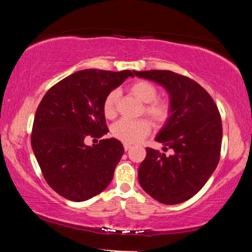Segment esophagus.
Masks as SVG:
<instances>
[{
	"mask_svg": "<svg viewBox=\"0 0 252 252\" xmlns=\"http://www.w3.org/2000/svg\"><path fill=\"white\" fill-rule=\"evenodd\" d=\"M130 148H131V146H130V144H128V143H124V150H129Z\"/></svg>",
	"mask_w": 252,
	"mask_h": 252,
	"instance_id": "1",
	"label": "esophagus"
}]
</instances>
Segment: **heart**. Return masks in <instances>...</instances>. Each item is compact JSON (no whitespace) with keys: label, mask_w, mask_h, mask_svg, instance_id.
Returning a JSON list of instances; mask_svg holds the SVG:
<instances>
[{"label":"heart","mask_w":252,"mask_h":252,"mask_svg":"<svg viewBox=\"0 0 252 252\" xmlns=\"http://www.w3.org/2000/svg\"><path fill=\"white\" fill-rule=\"evenodd\" d=\"M128 91L144 103L143 111L156 126H161L168 120L170 115V104L168 100L158 98V88L148 80H137L130 84ZM118 91L112 90L106 94L103 102V112L106 118H114L117 115ZM152 126L146 118L138 120H120L112 126L111 132L117 140L124 143H136L146 137L150 132Z\"/></svg>","instance_id":"b5f03b06"}]
</instances>
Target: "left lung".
I'll return each mask as SVG.
<instances>
[{
	"instance_id": "8db88e82",
	"label": "left lung",
	"mask_w": 252,
	"mask_h": 252,
	"mask_svg": "<svg viewBox=\"0 0 252 252\" xmlns=\"http://www.w3.org/2000/svg\"><path fill=\"white\" fill-rule=\"evenodd\" d=\"M162 85L170 97V115L156 141L172 155L147 148L138 168L141 187L166 205L184 202L200 190L220 158L221 118L209 92L172 71H134Z\"/></svg>"
}]
</instances>
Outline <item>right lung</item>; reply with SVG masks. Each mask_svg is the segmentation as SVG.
I'll return each mask as SVG.
<instances>
[{
    "mask_svg": "<svg viewBox=\"0 0 252 252\" xmlns=\"http://www.w3.org/2000/svg\"><path fill=\"white\" fill-rule=\"evenodd\" d=\"M128 77L134 72L78 71L52 86L37 106L32 148L46 182L63 198L88 200L114 178L123 144L105 138L90 147L84 141L108 134L103 102Z\"/></svg>",
    "mask_w": 252,
    "mask_h": 252,
    "instance_id": "right-lung-1",
    "label": "right lung"
}]
</instances>
